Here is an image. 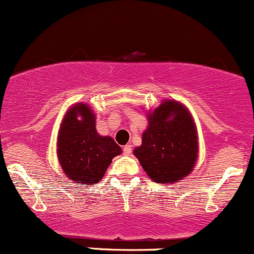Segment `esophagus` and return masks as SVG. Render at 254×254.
I'll list each match as a JSON object with an SVG mask.
<instances>
[{
  "label": "esophagus",
  "mask_w": 254,
  "mask_h": 254,
  "mask_svg": "<svg viewBox=\"0 0 254 254\" xmlns=\"http://www.w3.org/2000/svg\"><path fill=\"white\" fill-rule=\"evenodd\" d=\"M123 151H124V154L125 155H130L131 154V145L130 144H127V145H124V148H123Z\"/></svg>",
  "instance_id": "esophagus-1"
}]
</instances>
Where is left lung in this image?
I'll list each match as a JSON object with an SVG mask.
<instances>
[{"label":"left lung","mask_w":254,"mask_h":254,"mask_svg":"<svg viewBox=\"0 0 254 254\" xmlns=\"http://www.w3.org/2000/svg\"><path fill=\"white\" fill-rule=\"evenodd\" d=\"M148 127L133 155L151 180L170 185L188 177L198 159V132L185 105L165 99L147 115Z\"/></svg>","instance_id":"left-lung-1"}]
</instances>
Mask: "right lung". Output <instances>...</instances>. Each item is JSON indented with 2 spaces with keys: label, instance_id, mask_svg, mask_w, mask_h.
I'll list each match as a JSON object with an SVG mask.
<instances>
[{
  "label": "right lung",
  "instance_id": "obj_1",
  "mask_svg": "<svg viewBox=\"0 0 254 254\" xmlns=\"http://www.w3.org/2000/svg\"><path fill=\"white\" fill-rule=\"evenodd\" d=\"M95 113L86 103L65 112L57 136V157L63 173L78 185H93L103 179L122 148L112 137L99 135Z\"/></svg>",
  "mask_w": 254,
  "mask_h": 254
}]
</instances>
